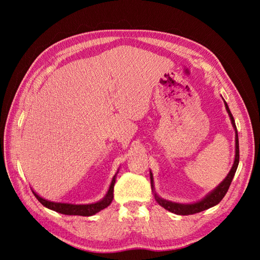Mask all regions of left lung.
I'll return each mask as SVG.
<instances>
[{
	"label": "left lung",
	"instance_id": "left-lung-1",
	"mask_svg": "<svg viewBox=\"0 0 260 260\" xmlns=\"http://www.w3.org/2000/svg\"><path fill=\"white\" fill-rule=\"evenodd\" d=\"M224 105H225V108H227V112L230 116L231 123H233V126L235 128V132H236V156H235V162H234L233 168H231L229 174L227 175V178H225L221 182V183L215 187V189L211 193H210V194H208L206 198L202 199L201 201L196 202V203H192V204L174 203L171 201L163 200V199L158 198L156 196V193H154V197H155L156 201L158 202L159 206H162L164 209L169 210L170 212L175 213V214H180V215H189V214H194L198 212H201V211H203V210H207L209 208L215 206V204H218L220 201L222 200L223 197L225 196V193L228 192V189L231 184V182H233L237 168H238V164H239V141H238V132H237L234 116H233V114H231L227 103L224 102ZM151 185H152V189H154L152 173H151Z\"/></svg>",
	"mask_w": 260,
	"mask_h": 260
}]
</instances>
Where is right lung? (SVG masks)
<instances>
[{
    "mask_svg": "<svg viewBox=\"0 0 260 260\" xmlns=\"http://www.w3.org/2000/svg\"><path fill=\"white\" fill-rule=\"evenodd\" d=\"M114 185H115V176L110 183L109 190L102 201L91 203V204H70V203H59V202H51L45 200L41 197H39L36 192L33 194L36 196L38 201L42 206H45L48 209H51L53 211H57L62 214H70V215H84V217H89V215L95 214L101 211V210L107 208L112 203L114 199Z\"/></svg>",
    "mask_w": 260,
    "mask_h": 260,
    "instance_id": "obj_1",
    "label": "right lung"
}]
</instances>
